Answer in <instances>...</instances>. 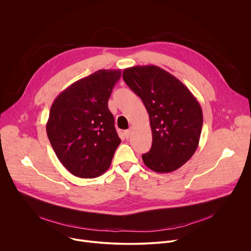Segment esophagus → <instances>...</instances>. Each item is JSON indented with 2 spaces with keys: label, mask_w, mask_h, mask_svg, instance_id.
Masks as SVG:
<instances>
[{
  "label": "esophagus",
  "mask_w": 251,
  "mask_h": 251,
  "mask_svg": "<svg viewBox=\"0 0 251 251\" xmlns=\"http://www.w3.org/2000/svg\"><path fill=\"white\" fill-rule=\"evenodd\" d=\"M131 133H132V130L129 129V130H126V131L124 132V135H125V137L128 139V138L131 136Z\"/></svg>",
  "instance_id": "1"
}]
</instances>
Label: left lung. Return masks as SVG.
<instances>
[{
  "mask_svg": "<svg viewBox=\"0 0 251 251\" xmlns=\"http://www.w3.org/2000/svg\"><path fill=\"white\" fill-rule=\"evenodd\" d=\"M123 79L142 99L150 118L152 147L142 155L154 172L170 173L195 154L202 128L201 107L189 88L156 65L124 69Z\"/></svg>",
  "mask_w": 251,
  "mask_h": 251,
  "instance_id": "left-lung-1",
  "label": "left lung"
}]
</instances>
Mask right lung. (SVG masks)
<instances>
[{
	"label": "right lung",
	"instance_id": "1",
	"mask_svg": "<svg viewBox=\"0 0 251 251\" xmlns=\"http://www.w3.org/2000/svg\"><path fill=\"white\" fill-rule=\"evenodd\" d=\"M120 69H100L63 90L53 101L47 133L60 163L75 176L92 178L109 169L121 143L108 109Z\"/></svg>",
	"mask_w": 251,
	"mask_h": 251
}]
</instances>
